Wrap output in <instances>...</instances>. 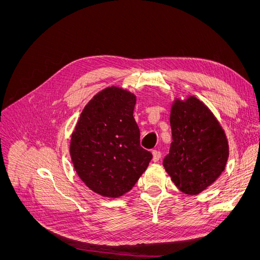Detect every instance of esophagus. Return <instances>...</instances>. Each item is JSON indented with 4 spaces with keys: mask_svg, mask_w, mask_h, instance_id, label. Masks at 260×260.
<instances>
[{
    "mask_svg": "<svg viewBox=\"0 0 260 260\" xmlns=\"http://www.w3.org/2000/svg\"><path fill=\"white\" fill-rule=\"evenodd\" d=\"M161 157V153L159 151H157V149H154L153 151V160L154 161H158Z\"/></svg>",
    "mask_w": 260,
    "mask_h": 260,
    "instance_id": "34e87169",
    "label": "esophagus"
}]
</instances>
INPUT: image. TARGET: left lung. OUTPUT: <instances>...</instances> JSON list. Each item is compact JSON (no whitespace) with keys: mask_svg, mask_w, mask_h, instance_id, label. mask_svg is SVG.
Masks as SVG:
<instances>
[{"mask_svg":"<svg viewBox=\"0 0 260 260\" xmlns=\"http://www.w3.org/2000/svg\"><path fill=\"white\" fill-rule=\"evenodd\" d=\"M172 143L162 165L180 191L200 194L224 170L229 144L209 108L195 96L171 107Z\"/></svg>","mask_w":260,"mask_h":260,"instance_id":"obj_1","label":"left lung"}]
</instances>
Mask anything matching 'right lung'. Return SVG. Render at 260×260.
Wrapping results in <instances>:
<instances>
[{"instance_id":"add662e5","label":"right lung","mask_w":260,"mask_h":260,"mask_svg":"<svg viewBox=\"0 0 260 260\" xmlns=\"http://www.w3.org/2000/svg\"><path fill=\"white\" fill-rule=\"evenodd\" d=\"M136 95L108 86L85 105L70 141L78 176L93 192L119 198L135 186L152 159L140 145Z\"/></svg>"}]
</instances>
